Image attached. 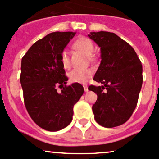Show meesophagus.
I'll return each instance as SVG.
<instances>
[{
  "mask_svg": "<svg viewBox=\"0 0 159 159\" xmlns=\"http://www.w3.org/2000/svg\"><path fill=\"white\" fill-rule=\"evenodd\" d=\"M83 88H84V90L85 92L89 91V88H88L87 85H83Z\"/></svg>",
  "mask_w": 159,
  "mask_h": 159,
  "instance_id": "1",
  "label": "esophagus"
}]
</instances>
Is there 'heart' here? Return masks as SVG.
<instances>
[{"label": "heart", "instance_id": "obj_1", "mask_svg": "<svg viewBox=\"0 0 159 159\" xmlns=\"http://www.w3.org/2000/svg\"><path fill=\"white\" fill-rule=\"evenodd\" d=\"M74 47L78 50L84 53L87 56L92 58V53L95 51V46L90 39L86 36H79L74 43ZM61 60L63 66L65 68H68L70 66V61L69 53L67 50L62 51L61 54ZM93 75L92 68H75L70 73V79L72 82L84 84L87 82Z\"/></svg>", "mask_w": 159, "mask_h": 159}]
</instances>
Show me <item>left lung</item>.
<instances>
[{
  "label": "left lung",
  "instance_id": "8db88e82",
  "mask_svg": "<svg viewBox=\"0 0 159 159\" xmlns=\"http://www.w3.org/2000/svg\"><path fill=\"white\" fill-rule=\"evenodd\" d=\"M89 37L101 50V63L94 81L102 86L90 85L97 94L92 106L94 118L107 128L120 126L133 114L143 82L142 64L133 47L109 32H90Z\"/></svg>",
  "mask_w": 159,
  "mask_h": 159
}]
</instances>
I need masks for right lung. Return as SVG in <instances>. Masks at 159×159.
<instances>
[{"label": "right lung", "instance_id": "obj_1", "mask_svg": "<svg viewBox=\"0 0 159 159\" xmlns=\"http://www.w3.org/2000/svg\"><path fill=\"white\" fill-rule=\"evenodd\" d=\"M76 32H54L35 42L21 59L20 82L26 109L32 120L48 131H57L72 120L73 107L84 89L67 86L61 54ZM62 87L58 93L57 87Z\"/></svg>", "mask_w": 159, "mask_h": 159}]
</instances>
